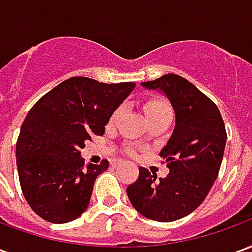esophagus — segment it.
Segmentation results:
<instances>
[{
	"mask_svg": "<svg viewBox=\"0 0 252 252\" xmlns=\"http://www.w3.org/2000/svg\"><path fill=\"white\" fill-rule=\"evenodd\" d=\"M112 166H113V167H116V166H119V164H121V160H113V162H112Z\"/></svg>",
	"mask_w": 252,
	"mask_h": 252,
	"instance_id": "1",
	"label": "esophagus"
}]
</instances>
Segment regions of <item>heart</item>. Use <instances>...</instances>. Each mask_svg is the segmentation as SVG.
<instances>
[{"instance_id":"b5f03b06","label":"heart","mask_w":252,"mask_h":252,"mask_svg":"<svg viewBox=\"0 0 252 252\" xmlns=\"http://www.w3.org/2000/svg\"><path fill=\"white\" fill-rule=\"evenodd\" d=\"M144 112L147 117H151V116H159V115H171V109H170L169 104L163 101V99H153V101H148L147 104L144 105ZM123 113V106L117 108V109L113 112V115L110 117V123H115L119 116ZM132 151V150H131Z\"/></svg>"}]
</instances>
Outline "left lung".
I'll return each mask as SVG.
<instances>
[{"label":"left lung","instance_id":"1","mask_svg":"<svg viewBox=\"0 0 252 252\" xmlns=\"http://www.w3.org/2000/svg\"><path fill=\"white\" fill-rule=\"evenodd\" d=\"M142 86L163 92L175 112L174 132L160 151L169 174L157 180L155 173L140 167L126 194L144 217L175 221L197 209L215 184L227 142L225 126L216 104L185 78L166 74Z\"/></svg>","mask_w":252,"mask_h":252}]
</instances>
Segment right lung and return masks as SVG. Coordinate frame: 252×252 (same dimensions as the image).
<instances>
[{"mask_svg": "<svg viewBox=\"0 0 252 252\" xmlns=\"http://www.w3.org/2000/svg\"><path fill=\"white\" fill-rule=\"evenodd\" d=\"M135 86L72 77L31 108L16 143V162L23 194L36 215L63 224L86 211L95 178L109 162L85 164L81 148L94 135H104L110 116Z\"/></svg>", "mask_w": 252, "mask_h": 252, "instance_id": "add662e5", "label": "right lung"}]
</instances>
